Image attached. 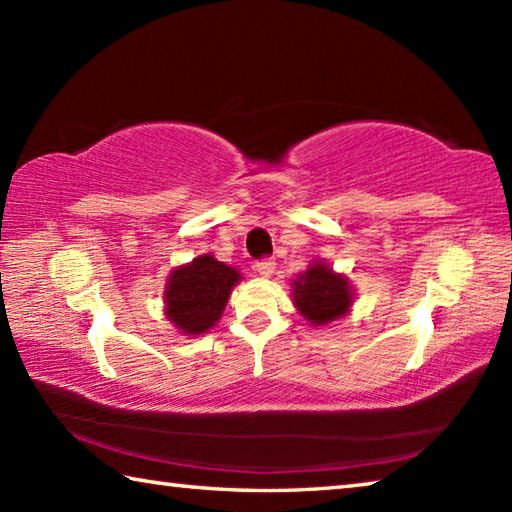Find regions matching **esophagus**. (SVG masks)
Returning a JSON list of instances; mask_svg holds the SVG:
<instances>
[{"label":"esophagus","mask_w":512,"mask_h":512,"mask_svg":"<svg viewBox=\"0 0 512 512\" xmlns=\"http://www.w3.org/2000/svg\"><path fill=\"white\" fill-rule=\"evenodd\" d=\"M255 271L262 277H271L275 273V262L273 259H259V262L255 264Z\"/></svg>","instance_id":"obj_1"}]
</instances>
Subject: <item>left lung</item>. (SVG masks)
<instances>
[{
    "mask_svg": "<svg viewBox=\"0 0 512 512\" xmlns=\"http://www.w3.org/2000/svg\"><path fill=\"white\" fill-rule=\"evenodd\" d=\"M293 305L311 325H327L345 316L352 307L354 293L348 277L334 273L332 266L314 262L291 282Z\"/></svg>",
    "mask_w": 512,
    "mask_h": 512,
    "instance_id": "left-lung-1",
    "label": "left lung"
}]
</instances>
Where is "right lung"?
I'll use <instances>...</instances> for the list:
<instances>
[{
	"label": "right lung",
	"mask_w": 512,
	"mask_h": 512,
	"mask_svg": "<svg viewBox=\"0 0 512 512\" xmlns=\"http://www.w3.org/2000/svg\"><path fill=\"white\" fill-rule=\"evenodd\" d=\"M241 280L235 266L201 255L173 268L164 287V314L185 336L205 334L221 318L232 287Z\"/></svg>",
	"instance_id": "obj_1"
}]
</instances>
